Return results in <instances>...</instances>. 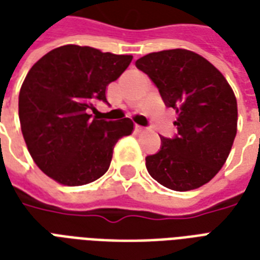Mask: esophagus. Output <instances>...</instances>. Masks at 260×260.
Returning <instances> with one entry per match:
<instances>
[{
	"mask_svg": "<svg viewBox=\"0 0 260 260\" xmlns=\"http://www.w3.org/2000/svg\"><path fill=\"white\" fill-rule=\"evenodd\" d=\"M136 130H137L138 133H145V132H148V128H146V127H142V126H136Z\"/></svg>",
	"mask_w": 260,
	"mask_h": 260,
	"instance_id": "esophagus-1",
	"label": "esophagus"
}]
</instances>
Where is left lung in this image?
Returning a JSON list of instances; mask_svg holds the SVG:
<instances>
[{"label":"left lung","instance_id":"1","mask_svg":"<svg viewBox=\"0 0 260 260\" xmlns=\"http://www.w3.org/2000/svg\"><path fill=\"white\" fill-rule=\"evenodd\" d=\"M136 67L178 114L177 134L160 137L146 170L166 188L186 192L211 181L225 165L237 133V101L225 77L200 54L171 49L138 58Z\"/></svg>","mask_w":260,"mask_h":260}]
</instances>
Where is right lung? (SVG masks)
<instances>
[{
  "mask_svg": "<svg viewBox=\"0 0 260 260\" xmlns=\"http://www.w3.org/2000/svg\"><path fill=\"white\" fill-rule=\"evenodd\" d=\"M132 60L130 54L66 45L31 67L19 94V119L31 157L48 177L79 186L107 173L116 142L132 134L133 122L91 119L87 109L107 103V86Z\"/></svg>",
  "mask_w": 260,
  "mask_h": 260,
  "instance_id": "obj_1",
  "label": "right lung"
}]
</instances>
